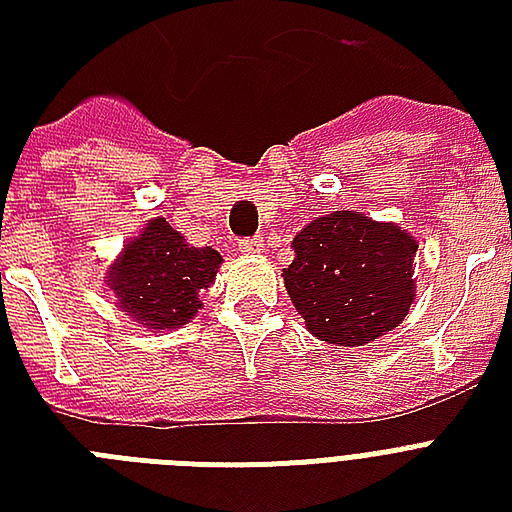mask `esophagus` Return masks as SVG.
Here are the masks:
<instances>
[{
  "label": "esophagus",
  "instance_id": "34e87169",
  "mask_svg": "<svg viewBox=\"0 0 512 512\" xmlns=\"http://www.w3.org/2000/svg\"><path fill=\"white\" fill-rule=\"evenodd\" d=\"M260 247H263V241L260 239H241L239 255H255V252H260Z\"/></svg>",
  "mask_w": 512,
  "mask_h": 512
}]
</instances>
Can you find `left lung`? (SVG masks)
<instances>
[{
    "label": "left lung",
    "mask_w": 512,
    "mask_h": 512,
    "mask_svg": "<svg viewBox=\"0 0 512 512\" xmlns=\"http://www.w3.org/2000/svg\"><path fill=\"white\" fill-rule=\"evenodd\" d=\"M292 247L284 287L313 337L356 348L396 329L412 308L417 239L396 223L340 209L311 220Z\"/></svg>",
    "instance_id": "left-lung-1"
}]
</instances>
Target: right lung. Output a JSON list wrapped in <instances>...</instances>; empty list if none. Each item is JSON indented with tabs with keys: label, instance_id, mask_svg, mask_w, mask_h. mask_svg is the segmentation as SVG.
Masks as SVG:
<instances>
[{
	"label": "right lung",
	"instance_id": "right-lung-1",
	"mask_svg": "<svg viewBox=\"0 0 512 512\" xmlns=\"http://www.w3.org/2000/svg\"><path fill=\"white\" fill-rule=\"evenodd\" d=\"M223 263L212 247H191L164 217L148 220L140 236L108 265L116 305L148 329H177L201 311L199 292Z\"/></svg>",
	"mask_w": 512,
	"mask_h": 512
}]
</instances>
